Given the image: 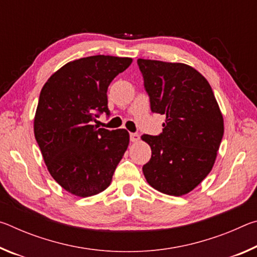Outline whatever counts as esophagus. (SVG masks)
I'll return each instance as SVG.
<instances>
[{"mask_svg": "<svg viewBox=\"0 0 257 257\" xmlns=\"http://www.w3.org/2000/svg\"><path fill=\"white\" fill-rule=\"evenodd\" d=\"M130 141H132L133 143H136L139 141V135L136 134V133H132L130 134Z\"/></svg>", "mask_w": 257, "mask_h": 257, "instance_id": "34e87169", "label": "esophagus"}]
</instances>
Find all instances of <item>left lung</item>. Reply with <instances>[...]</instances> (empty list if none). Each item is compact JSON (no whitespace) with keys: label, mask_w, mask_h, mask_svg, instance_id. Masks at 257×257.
Wrapping results in <instances>:
<instances>
[{"label":"left lung","mask_w":257,"mask_h":257,"mask_svg":"<svg viewBox=\"0 0 257 257\" xmlns=\"http://www.w3.org/2000/svg\"><path fill=\"white\" fill-rule=\"evenodd\" d=\"M152 112L165 115L159 136L143 135L151 160L146 181L171 196L188 194L214 165L222 141L223 116L208 81L185 63L138 59Z\"/></svg>","instance_id":"1"}]
</instances>
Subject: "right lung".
<instances>
[{"label":"right lung","mask_w":257,"mask_h":257,"mask_svg":"<svg viewBox=\"0 0 257 257\" xmlns=\"http://www.w3.org/2000/svg\"><path fill=\"white\" fill-rule=\"evenodd\" d=\"M132 62L130 58L111 55L71 61L41 90L35 138L50 175L75 196H94L105 190L128 149L127 130L97 129L92 121L98 113L110 114L107 87Z\"/></svg>","instance_id":"right-lung-1"}]
</instances>
